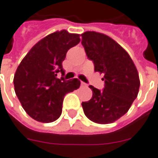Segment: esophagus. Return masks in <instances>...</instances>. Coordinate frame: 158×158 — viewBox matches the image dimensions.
<instances>
[{"mask_svg":"<svg viewBox=\"0 0 158 158\" xmlns=\"http://www.w3.org/2000/svg\"><path fill=\"white\" fill-rule=\"evenodd\" d=\"M81 86H85L86 87V86H87V85H86V83H84V82H81Z\"/></svg>","mask_w":158,"mask_h":158,"instance_id":"esophagus-1","label":"esophagus"}]
</instances>
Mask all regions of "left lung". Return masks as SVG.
<instances>
[{
  "label": "left lung",
  "mask_w": 158,
  "mask_h": 158,
  "mask_svg": "<svg viewBox=\"0 0 158 158\" xmlns=\"http://www.w3.org/2000/svg\"><path fill=\"white\" fill-rule=\"evenodd\" d=\"M81 37L94 72L102 73L104 80L102 90L89 86L93 95L81 103L84 113L95 123H112L127 113L137 97L140 87L137 69L128 53L109 36L86 31Z\"/></svg>",
  "instance_id": "8db88e82"
}]
</instances>
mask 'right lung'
<instances>
[{"label": "right lung", "mask_w": 158, "mask_h": 158, "mask_svg": "<svg viewBox=\"0 0 158 158\" xmlns=\"http://www.w3.org/2000/svg\"><path fill=\"white\" fill-rule=\"evenodd\" d=\"M80 41L79 34L65 30L48 34L34 45L22 60L14 76V86L22 107L33 119L49 123L62 114L66 94L79 88L78 79L64 75L63 61L67 51Z\"/></svg>", "instance_id": "obj_1"}]
</instances>
